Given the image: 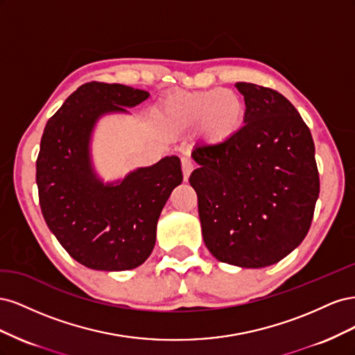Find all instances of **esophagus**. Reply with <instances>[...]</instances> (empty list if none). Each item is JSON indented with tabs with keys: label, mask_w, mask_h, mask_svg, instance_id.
Returning a JSON list of instances; mask_svg holds the SVG:
<instances>
[{
	"label": "esophagus",
	"mask_w": 355,
	"mask_h": 355,
	"mask_svg": "<svg viewBox=\"0 0 355 355\" xmlns=\"http://www.w3.org/2000/svg\"><path fill=\"white\" fill-rule=\"evenodd\" d=\"M192 170H194V164H192L188 158H182V171H184L185 180L189 179V175L192 173Z\"/></svg>",
	"instance_id": "34e87169"
}]
</instances>
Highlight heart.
<instances>
[{
	"label": "heart",
	"instance_id": "b5f03b06",
	"mask_svg": "<svg viewBox=\"0 0 355 355\" xmlns=\"http://www.w3.org/2000/svg\"><path fill=\"white\" fill-rule=\"evenodd\" d=\"M244 114L241 98L231 90L178 92L159 103L157 121L164 132L179 135L198 128L206 142L222 144L240 130Z\"/></svg>",
	"mask_w": 355,
	"mask_h": 355
}]
</instances>
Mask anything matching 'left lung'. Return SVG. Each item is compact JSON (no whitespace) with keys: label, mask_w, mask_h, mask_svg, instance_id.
Instances as JSON below:
<instances>
[{"label":"left lung","mask_w":355,"mask_h":355,"mask_svg":"<svg viewBox=\"0 0 355 355\" xmlns=\"http://www.w3.org/2000/svg\"><path fill=\"white\" fill-rule=\"evenodd\" d=\"M244 125L228 141L201 146L189 184L198 197L204 244L241 268L280 262L304 241L320 192L309 128L283 94L237 83Z\"/></svg>","instance_id":"obj_1"}]
</instances>
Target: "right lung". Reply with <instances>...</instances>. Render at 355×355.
Here are the masks:
<instances>
[{
	"mask_svg": "<svg viewBox=\"0 0 355 355\" xmlns=\"http://www.w3.org/2000/svg\"><path fill=\"white\" fill-rule=\"evenodd\" d=\"M149 93L123 84L87 83L46 124L37 158L40 206L47 227L75 261L98 271L142 265L157 222L182 184L180 159L161 158L123 179L103 182L92 159V136L103 115L128 114Z\"/></svg>",
	"mask_w": 355,
	"mask_h": 355,
	"instance_id": "obj_1",
	"label": "right lung"
}]
</instances>
